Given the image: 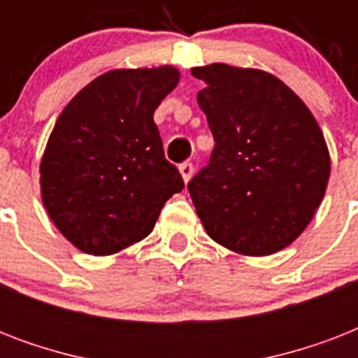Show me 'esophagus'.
Returning a JSON list of instances; mask_svg holds the SVG:
<instances>
[{
  "instance_id": "esophagus-1",
  "label": "esophagus",
  "mask_w": 358,
  "mask_h": 358,
  "mask_svg": "<svg viewBox=\"0 0 358 358\" xmlns=\"http://www.w3.org/2000/svg\"><path fill=\"white\" fill-rule=\"evenodd\" d=\"M180 174H182V178H184V182H189V178L193 176V163L185 162V163H180Z\"/></svg>"
}]
</instances>
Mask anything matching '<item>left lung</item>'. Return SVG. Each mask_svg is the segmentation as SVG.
Listing matches in <instances>:
<instances>
[{
    "mask_svg": "<svg viewBox=\"0 0 358 358\" xmlns=\"http://www.w3.org/2000/svg\"><path fill=\"white\" fill-rule=\"evenodd\" d=\"M213 146L187 184L204 229L239 255L288 247L322 204L331 157L316 119L275 76L215 63L191 69Z\"/></svg>",
    "mask_w": 358,
    "mask_h": 358,
    "instance_id": "8db88e82",
    "label": "left lung"
}]
</instances>
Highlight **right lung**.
<instances>
[{
	"label": "right lung",
	"instance_id": "1",
	"mask_svg": "<svg viewBox=\"0 0 358 358\" xmlns=\"http://www.w3.org/2000/svg\"><path fill=\"white\" fill-rule=\"evenodd\" d=\"M178 80L173 66L111 70L59 115L41 163L42 202L87 255H113L146 238L165 202L184 189L154 122Z\"/></svg>",
	"mask_w": 358,
	"mask_h": 358
}]
</instances>
